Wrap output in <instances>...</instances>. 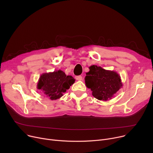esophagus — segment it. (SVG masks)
<instances>
[{"label":"esophagus","mask_w":153,"mask_h":153,"mask_svg":"<svg viewBox=\"0 0 153 153\" xmlns=\"http://www.w3.org/2000/svg\"><path fill=\"white\" fill-rule=\"evenodd\" d=\"M76 79L77 80V81H82V77L81 76H76Z\"/></svg>","instance_id":"1"}]
</instances>
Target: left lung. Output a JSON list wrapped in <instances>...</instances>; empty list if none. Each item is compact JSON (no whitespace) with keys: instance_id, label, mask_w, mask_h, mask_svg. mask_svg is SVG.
<instances>
[{"instance_id":"left-lung-1","label":"left lung","mask_w":153,"mask_h":153,"mask_svg":"<svg viewBox=\"0 0 153 153\" xmlns=\"http://www.w3.org/2000/svg\"><path fill=\"white\" fill-rule=\"evenodd\" d=\"M86 72L85 83L92 91V95L99 100L111 99L123 86L121 77L117 72L103 69L96 65L91 66Z\"/></svg>"}]
</instances>
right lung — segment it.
Here are the masks:
<instances>
[{
  "mask_svg": "<svg viewBox=\"0 0 153 153\" xmlns=\"http://www.w3.org/2000/svg\"><path fill=\"white\" fill-rule=\"evenodd\" d=\"M75 82L71 76H67L61 70L45 72L39 76L37 84L38 89L50 100H57L63 95Z\"/></svg>",
  "mask_w": 153,
  "mask_h": 153,
  "instance_id": "right-lung-1",
  "label": "right lung"
}]
</instances>
